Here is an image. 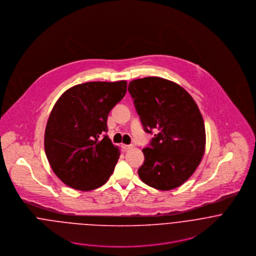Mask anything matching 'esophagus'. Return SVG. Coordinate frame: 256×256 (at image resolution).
I'll use <instances>...</instances> for the list:
<instances>
[{
	"mask_svg": "<svg viewBox=\"0 0 256 256\" xmlns=\"http://www.w3.org/2000/svg\"><path fill=\"white\" fill-rule=\"evenodd\" d=\"M121 148H123V150H129V148H132V145H125V144H122Z\"/></svg>",
	"mask_w": 256,
	"mask_h": 256,
	"instance_id": "34e87169",
	"label": "esophagus"
}]
</instances>
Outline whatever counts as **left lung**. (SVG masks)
<instances>
[{
    "label": "left lung",
    "instance_id": "left-lung-1",
    "mask_svg": "<svg viewBox=\"0 0 256 256\" xmlns=\"http://www.w3.org/2000/svg\"><path fill=\"white\" fill-rule=\"evenodd\" d=\"M128 92L144 131H155L143 148L141 180L158 190L180 186L195 172L205 150V126L197 104L180 86L158 76L130 82Z\"/></svg>",
    "mask_w": 256,
    "mask_h": 256
}]
</instances>
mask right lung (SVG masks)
Returning <instances> with one entry per match:
<instances>
[{"label": "right lung", "mask_w": 256, "mask_h": 256, "mask_svg": "<svg viewBox=\"0 0 256 256\" xmlns=\"http://www.w3.org/2000/svg\"><path fill=\"white\" fill-rule=\"evenodd\" d=\"M125 80L84 82L66 90L50 113L44 136L48 162L66 185L88 191L108 180L119 158L108 116L125 96Z\"/></svg>", "instance_id": "obj_1"}]
</instances>
